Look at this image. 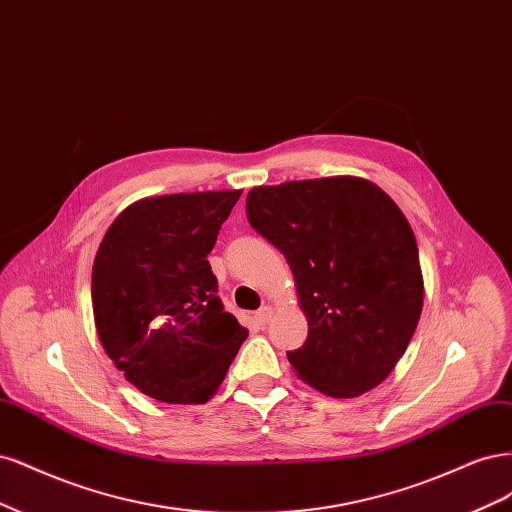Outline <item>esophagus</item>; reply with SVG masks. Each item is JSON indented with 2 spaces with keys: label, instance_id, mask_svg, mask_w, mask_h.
I'll return each instance as SVG.
<instances>
[{
  "label": "esophagus",
  "instance_id": "obj_1",
  "mask_svg": "<svg viewBox=\"0 0 512 512\" xmlns=\"http://www.w3.org/2000/svg\"><path fill=\"white\" fill-rule=\"evenodd\" d=\"M272 315H274L272 306H261V308L255 312V319H257L259 325H266V323L272 319Z\"/></svg>",
  "mask_w": 512,
  "mask_h": 512
}]
</instances>
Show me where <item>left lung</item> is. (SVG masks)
Returning <instances> with one entry per match:
<instances>
[{"mask_svg": "<svg viewBox=\"0 0 512 512\" xmlns=\"http://www.w3.org/2000/svg\"><path fill=\"white\" fill-rule=\"evenodd\" d=\"M255 232L285 255L308 338L287 359L332 398L381 385L404 355L423 308L415 234L391 197L366 178L329 176L255 187Z\"/></svg>", "mask_w": 512, "mask_h": 512, "instance_id": "left-lung-1", "label": "left lung"}]
</instances>
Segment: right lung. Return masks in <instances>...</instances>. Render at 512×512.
Returning a JSON list of instances; mask_svg holds the SVG:
<instances>
[{"label": "right lung", "instance_id": "1", "mask_svg": "<svg viewBox=\"0 0 512 512\" xmlns=\"http://www.w3.org/2000/svg\"><path fill=\"white\" fill-rule=\"evenodd\" d=\"M242 191L146 197L125 208L97 249L91 298L114 366L148 398L204 404L249 336L223 310L208 253Z\"/></svg>", "mask_w": 512, "mask_h": 512}]
</instances>
